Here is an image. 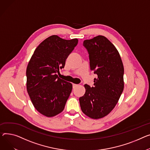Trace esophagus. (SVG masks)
<instances>
[{
  "instance_id": "obj_1",
  "label": "esophagus",
  "mask_w": 150,
  "mask_h": 150,
  "mask_svg": "<svg viewBox=\"0 0 150 150\" xmlns=\"http://www.w3.org/2000/svg\"><path fill=\"white\" fill-rule=\"evenodd\" d=\"M72 86H73V88H75L76 87H77V86H78V84H72Z\"/></svg>"
}]
</instances>
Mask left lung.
Listing matches in <instances>:
<instances>
[{
	"label": "left lung",
	"mask_w": 150,
	"mask_h": 150,
	"mask_svg": "<svg viewBox=\"0 0 150 150\" xmlns=\"http://www.w3.org/2000/svg\"><path fill=\"white\" fill-rule=\"evenodd\" d=\"M91 71L98 75L94 87L85 84L86 92L79 99L82 112L92 119L102 118L111 112L124 90V69L115 46L104 36L86 40Z\"/></svg>",
	"instance_id": "8db88e82"
}]
</instances>
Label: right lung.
I'll list each match as a JSON object with an SVG mask.
<instances>
[{
  "instance_id": "add662e5",
  "label": "right lung",
  "mask_w": 150,
  "mask_h": 150,
  "mask_svg": "<svg viewBox=\"0 0 150 150\" xmlns=\"http://www.w3.org/2000/svg\"><path fill=\"white\" fill-rule=\"evenodd\" d=\"M78 39L64 40L54 35L35 49L26 69V88L37 110L47 117L63 112L72 84L58 78L59 69L78 44Z\"/></svg>"
}]
</instances>
